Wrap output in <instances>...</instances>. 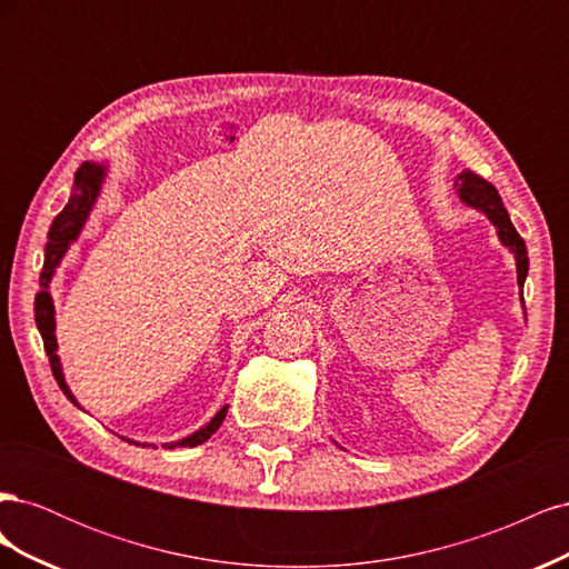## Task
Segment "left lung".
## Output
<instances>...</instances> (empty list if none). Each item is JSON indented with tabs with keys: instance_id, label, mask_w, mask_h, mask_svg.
I'll return each mask as SVG.
<instances>
[{
	"instance_id": "8db88e82",
	"label": "left lung",
	"mask_w": 569,
	"mask_h": 569,
	"mask_svg": "<svg viewBox=\"0 0 569 569\" xmlns=\"http://www.w3.org/2000/svg\"><path fill=\"white\" fill-rule=\"evenodd\" d=\"M453 189L458 199L468 206V209L479 211L485 216L491 226L496 228L498 234V242H501L512 256H515V268H518V287H520V301L522 299V287L527 280V272H529V258H527V247H525V239L515 230V226L510 222V216L506 211V206L498 197L496 187L491 182H487L485 178L475 176L472 170H462V173L456 178ZM525 308V306H522Z\"/></svg>"
}]
</instances>
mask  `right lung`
I'll list each match as a JSON object with an SVG mask.
<instances>
[{
	"instance_id": "1",
	"label": "right lung",
	"mask_w": 569,
	"mask_h": 569,
	"mask_svg": "<svg viewBox=\"0 0 569 569\" xmlns=\"http://www.w3.org/2000/svg\"><path fill=\"white\" fill-rule=\"evenodd\" d=\"M107 173H109V166L97 163V161H84L76 170V182H73V189H71V197H68V203L63 206V211L54 218V222H51L49 234H47L44 266H42V272H40V291L36 297V322H38V330H40L42 341H44V351L49 356L51 372H54V380L59 382L61 391L68 396V401L76 403L78 408H82V406L78 403L71 387H68V382H66L61 358L57 353V349H59V343H57V311H54V299H51L49 287H51V280H54V274H57L61 261L66 258L68 249H71V244H76L78 237L82 234L84 222H88V218L94 209V203L101 194V187H104V182H107ZM226 416H228V406H222L209 422L197 429V432L187 435L178 441H166L163 446H166V449H178V446H184V449H194V446H199L206 439L213 437V432L222 425V420H226ZM120 439H126L128 443L142 446V449H147V446L157 449V443L134 441V439H128V437H120Z\"/></svg>"
}]
</instances>
